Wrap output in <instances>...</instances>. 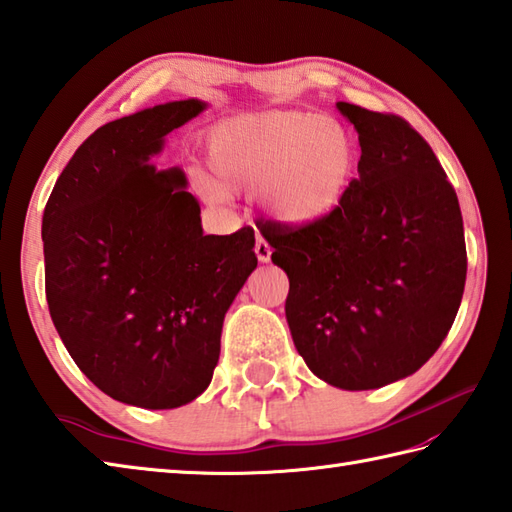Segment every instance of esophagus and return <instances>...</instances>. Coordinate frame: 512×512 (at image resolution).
I'll list each match as a JSON object with an SVG mask.
<instances>
[{"instance_id":"34e87169","label":"esophagus","mask_w":512,"mask_h":512,"mask_svg":"<svg viewBox=\"0 0 512 512\" xmlns=\"http://www.w3.org/2000/svg\"><path fill=\"white\" fill-rule=\"evenodd\" d=\"M254 252H256V256H258L260 263H269V260H271V245L265 241L263 236H256V247H254Z\"/></svg>"}]
</instances>
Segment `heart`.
I'll return each instance as SVG.
<instances>
[{
  "label": "heart",
  "instance_id": "heart-1",
  "mask_svg": "<svg viewBox=\"0 0 512 512\" xmlns=\"http://www.w3.org/2000/svg\"><path fill=\"white\" fill-rule=\"evenodd\" d=\"M208 162L223 186L258 190L276 217L311 223L342 199L355 168V149L333 118L269 111L214 127ZM197 186L210 201L225 197V190L208 177H199Z\"/></svg>",
  "mask_w": 512,
  "mask_h": 512
}]
</instances>
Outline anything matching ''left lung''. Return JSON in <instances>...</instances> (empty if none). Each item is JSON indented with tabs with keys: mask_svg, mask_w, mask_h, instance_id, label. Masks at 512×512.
<instances>
[{
	"mask_svg": "<svg viewBox=\"0 0 512 512\" xmlns=\"http://www.w3.org/2000/svg\"><path fill=\"white\" fill-rule=\"evenodd\" d=\"M361 157L326 217L265 221L271 260L289 276L285 302L306 366L342 390L410 377L456 320L467 245L458 195L410 122L350 102Z\"/></svg>",
	"mask_w": 512,
	"mask_h": 512,
	"instance_id": "8db88e82",
	"label": "left lung"
}]
</instances>
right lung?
Segmentation results:
<instances>
[{
  "label": "right lung",
  "instance_id": "add662e5",
  "mask_svg": "<svg viewBox=\"0 0 512 512\" xmlns=\"http://www.w3.org/2000/svg\"><path fill=\"white\" fill-rule=\"evenodd\" d=\"M206 109L177 100L102 124L78 146L43 210L45 298L98 390L173 410L208 388L223 317L258 265L249 225L203 234L179 168L151 157Z\"/></svg>",
  "mask_w": 512,
  "mask_h": 512
}]
</instances>
